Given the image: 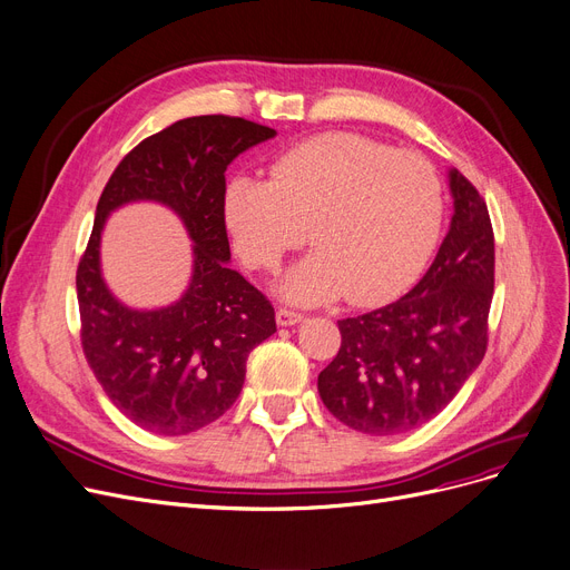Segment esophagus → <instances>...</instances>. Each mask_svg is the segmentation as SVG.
Segmentation results:
<instances>
[{"label": "esophagus", "mask_w": 570, "mask_h": 570, "mask_svg": "<svg viewBox=\"0 0 570 570\" xmlns=\"http://www.w3.org/2000/svg\"><path fill=\"white\" fill-rule=\"evenodd\" d=\"M303 318H305L303 312H295L291 307H279L277 309V324L279 326H295V324H301Z\"/></svg>", "instance_id": "obj_1"}]
</instances>
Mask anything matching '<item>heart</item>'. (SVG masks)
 Instances as JSON below:
<instances>
[{"instance_id": "1", "label": "heart", "mask_w": 570, "mask_h": 570, "mask_svg": "<svg viewBox=\"0 0 570 570\" xmlns=\"http://www.w3.org/2000/svg\"><path fill=\"white\" fill-rule=\"evenodd\" d=\"M224 220L242 261L275 272L307 239L318 246L288 272L282 293L321 303L344 293L373 303L414 277L442 224L433 165L361 135H321L269 165V181L237 175Z\"/></svg>"}]
</instances>
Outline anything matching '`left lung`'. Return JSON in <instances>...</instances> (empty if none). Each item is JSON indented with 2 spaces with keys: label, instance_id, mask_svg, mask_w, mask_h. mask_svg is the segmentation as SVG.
I'll list each match as a JSON object with an SVG mask.
<instances>
[{
  "label": "left lung",
  "instance_id": "obj_1",
  "mask_svg": "<svg viewBox=\"0 0 570 570\" xmlns=\"http://www.w3.org/2000/svg\"><path fill=\"white\" fill-rule=\"evenodd\" d=\"M450 233L422 282L391 305L337 321L342 344L321 370L318 395L358 433L395 435L426 424L484 358L493 228L484 197L459 169H450Z\"/></svg>",
  "mask_w": 570,
  "mask_h": 570
}]
</instances>
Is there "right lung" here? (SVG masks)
<instances>
[{"mask_svg": "<svg viewBox=\"0 0 570 570\" xmlns=\"http://www.w3.org/2000/svg\"><path fill=\"white\" fill-rule=\"evenodd\" d=\"M277 132L237 116H193L146 137L109 177L77 269L81 346L109 401L139 429L186 435L224 416L244 384L246 358L277 331L275 307L230 269L224 220L226 169ZM137 199L169 206L196 246L194 277L160 311L118 304L101 279L106 216Z\"/></svg>", "mask_w": 570, "mask_h": 570, "instance_id": "obj_1", "label": "right lung"}]
</instances>
